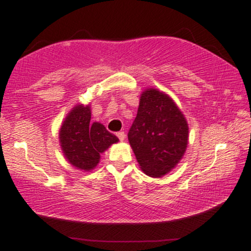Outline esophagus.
<instances>
[{
  "label": "esophagus",
  "mask_w": 251,
  "mask_h": 251,
  "mask_svg": "<svg viewBox=\"0 0 251 251\" xmlns=\"http://www.w3.org/2000/svg\"><path fill=\"white\" fill-rule=\"evenodd\" d=\"M117 136H118V139L120 140V141H124V140H125V138H126L125 133H124L123 131H120V132L117 133Z\"/></svg>",
  "instance_id": "obj_1"
}]
</instances>
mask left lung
Listing matches in <instances>:
<instances>
[{
	"mask_svg": "<svg viewBox=\"0 0 251 251\" xmlns=\"http://www.w3.org/2000/svg\"><path fill=\"white\" fill-rule=\"evenodd\" d=\"M188 123L172 98L156 88L141 93L128 141L140 169L160 178L171 172L185 155Z\"/></svg>",
	"mask_w": 251,
	"mask_h": 251,
	"instance_id": "8db88e82",
	"label": "left lung"
}]
</instances>
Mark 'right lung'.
<instances>
[{
  "instance_id": "1",
  "label": "right lung",
  "mask_w": 251,
  "mask_h": 251,
  "mask_svg": "<svg viewBox=\"0 0 251 251\" xmlns=\"http://www.w3.org/2000/svg\"><path fill=\"white\" fill-rule=\"evenodd\" d=\"M91 105L75 104L59 128V143L65 159L73 168L89 172L98 166L101 153L119 139L101 123L91 122Z\"/></svg>"
}]
</instances>
